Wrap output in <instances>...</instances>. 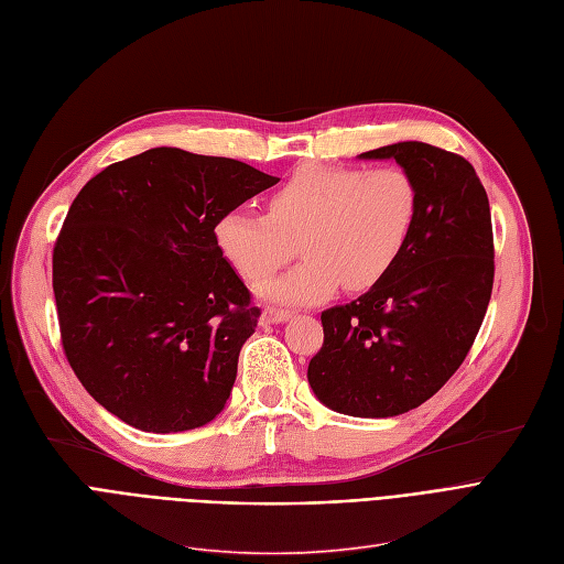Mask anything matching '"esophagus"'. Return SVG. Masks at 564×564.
<instances>
[{
    "label": "esophagus",
    "instance_id": "esophagus-1",
    "mask_svg": "<svg viewBox=\"0 0 564 564\" xmlns=\"http://www.w3.org/2000/svg\"><path fill=\"white\" fill-rule=\"evenodd\" d=\"M290 316V311L288 308H276V306H267L264 311H262V321L264 323H283V321H288Z\"/></svg>",
    "mask_w": 564,
    "mask_h": 564
}]
</instances>
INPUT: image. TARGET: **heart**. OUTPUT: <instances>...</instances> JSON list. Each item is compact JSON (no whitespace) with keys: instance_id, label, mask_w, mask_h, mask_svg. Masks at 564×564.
Instances as JSON below:
<instances>
[{"instance_id":"heart-1","label":"heart","mask_w":564,"mask_h":564,"mask_svg":"<svg viewBox=\"0 0 564 564\" xmlns=\"http://www.w3.org/2000/svg\"><path fill=\"white\" fill-rule=\"evenodd\" d=\"M421 214V191L402 166L360 170L311 162L269 195L267 214L227 212L216 243L246 281H262L295 256L304 262L258 290L290 304L321 302L339 285L362 293L404 253Z\"/></svg>"}]
</instances>
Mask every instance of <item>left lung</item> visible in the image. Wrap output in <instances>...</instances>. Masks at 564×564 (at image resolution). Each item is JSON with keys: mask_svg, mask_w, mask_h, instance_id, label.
<instances>
[{"mask_svg": "<svg viewBox=\"0 0 564 564\" xmlns=\"http://www.w3.org/2000/svg\"><path fill=\"white\" fill-rule=\"evenodd\" d=\"M362 158H392L415 178L419 223L383 281L323 311L306 377L332 411L390 419L427 402L465 362L492 293V220L463 155L400 141Z\"/></svg>", "mask_w": 564, "mask_h": 564, "instance_id": "1", "label": "left lung"}]
</instances>
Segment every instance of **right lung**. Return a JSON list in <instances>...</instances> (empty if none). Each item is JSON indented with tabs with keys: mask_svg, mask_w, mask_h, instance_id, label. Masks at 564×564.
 Wrapping results in <instances>:
<instances>
[{
	"mask_svg": "<svg viewBox=\"0 0 564 564\" xmlns=\"http://www.w3.org/2000/svg\"><path fill=\"white\" fill-rule=\"evenodd\" d=\"M279 178L232 158L151 149L109 164L53 248L62 348L95 402L143 432L214 421L260 308L216 225Z\"/></svg>",
	"mask_w": 564,
	"mask_h": 564,
	"instance_id": "add662e5",
	"label": "right lung"
}]
</instances>
